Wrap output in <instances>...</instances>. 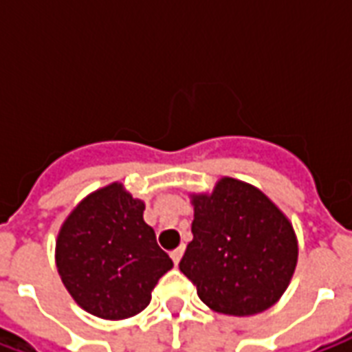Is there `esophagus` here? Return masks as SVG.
Segmentation results:
<instances>
[{"label": "esophagus", "mask_w": 352, "mask_h": 352, "mask_svg": "<svg viewBox=\"0 0 352 352\" xmlns=\"http://www.w3.org/2000/svg\"><path fill=\"white\" fill-rule=\"evenodd\" d=\"M183 252H184V245H181L179 249H175V251L171 252V260H173V264L179 265V262H181V258H183Z\"/></svg>", "instance_id": "1"}]
</instances>
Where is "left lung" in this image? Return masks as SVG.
Returning <instances> with one entry per match:
<instances>
[{"label": "left lung", "mask_w": 352, "mask_h": 352, "mask_svg": "<svg viewBox=\"0 0 352 352\" xmlns=\"http://www.w3.org/2000/svg\"><path fill=\"white\" fill-rule=\"evenodd\" d=\"M192 239L179 270L217 313L249 317L279 300L298 262L294 228L252 184L222 177L211 194H192Z\"/></svg>", "instance_id": "8db88e82"}]
</instances>
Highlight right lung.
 I'll use <instances>...</instances> for the list:
<instances>
[{"label":"right lung","instance_id":"1","mask_svg":"<svg viewBox=\"0 0 352 352\" xmlns=\"http://www.w3.org/2000/svg\"><path fill=\"white\" fill-rule=\"evenodd\" d=\"M145 204L120 183L88 194L56 239V267L64 287L88 313L107 320L138 315L173 262L143 221Z\"/></svg>","mask_w":352,"mask_h":352}]
</instances>
